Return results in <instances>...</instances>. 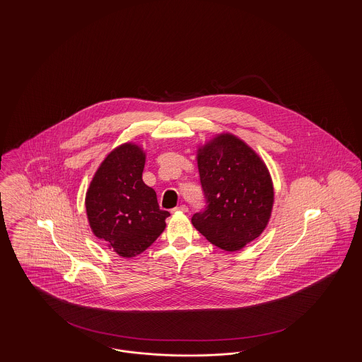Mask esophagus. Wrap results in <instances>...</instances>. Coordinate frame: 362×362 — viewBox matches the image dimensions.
Here are the masks:
<instances>
[{
    "instance_id": "obj_1",
    "label": "esophagus",
    "mask_w": 362,
    "mask_h": 362,
    "mask_svg": "<svg viewBox=\"0 0 362 362\" xmlns=\"http://www.w3.org/2000/svg\"><path fill=\"white\" fill-rule=\"evenodd\" d=\"M189 210V207L186 206V205H180V206H176L173 209V211H187Z\"/></svg>"
}]
</instances>
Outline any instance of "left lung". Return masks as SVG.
<instances>
[{
	"label": "left lung",
	"mask_w": 362,
	"mask_h": 362,
	"mask_svg": "<svg viewBox=\"0 0 362 362\" xmlns=\"http://www.w3.org/2000/svg\"><path fill=\"white\" fill-rule=\"evenodd\" d=\"M206 206L191 223L225 251H239L269 223L274 189L264 163L245 142L220 134L198 149Z\"/></svg>",
	"instance_id": "1"
}]
</instances>
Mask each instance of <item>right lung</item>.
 Masks as SVG:
<instances>
[{"mask_svg":"<svg viewBox=\"0 0 362 362\" xmlns=\"http://www.w3.org/2000/svg\"><path fill=\"white\" fill-rule=\"evenodd\" d=\"M145 153L123 144L104 158L86 191L92 232L123 258L144 252L165 229L168 211L157 204L155 189L142 180Z\"/></svg>","mask_w":362,"mask_h":362,"instance_id":"obj_1","label":"right lung"}]
</instances>
